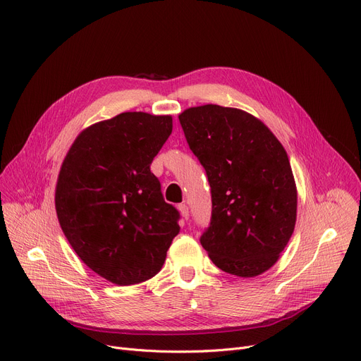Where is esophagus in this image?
Instances as JSON below:
<instances>
[{"label":"esophagus","mask_w":361,"mask_h":361,"mask_svg":"<svg viewBox=\"0 0 361 361\" xmlns=\"http://www.w3.org/2000/svg\"><path fill=\"white\" fill-rule=\"evenodd\" d=\"M178 210H180V213H181V216H183L184 219H188L190 213H188V206H187L185 203H181V204H178Z\"/></svg>","instance_id":"obj_1"}]
</instances>
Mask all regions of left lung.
Here are the masks:
<instances>
[{"label":"left lung","mask_w":361,"mask_h":361,"mask_svg":"<svg viewBox=\"0 0 361 361\" xmlns=\"http://www.w3.org/2000/svg\"><path fill=\"white\" fill-rule=\"evenodd\" d=\"M178 118L210 184L212 218L202 247L225 273L267 271L296 224V183L283 145L261 120L239 109L206 104Z\"/></svg>","instance_id":"1"}]
</instances>
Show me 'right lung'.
<instances>
[{
  "mask_svg": "<svg viewBox=\"0 0 361 361\" xmlns=\"http://www.w3.org/2000/svg\"><path fill=\"white\" fill-rule=\"evenodd\" d=\"M171 132V116L120 113L82 130L62 162L59 225L77 255L114 284L154 277L180 232V213L151 173Z\"/></svg>",
  "mask_w": 361,
  "mask_h": 361,
  "instance_id": "right-lung-1",
  "label": "right lung"
}]
</instances>
